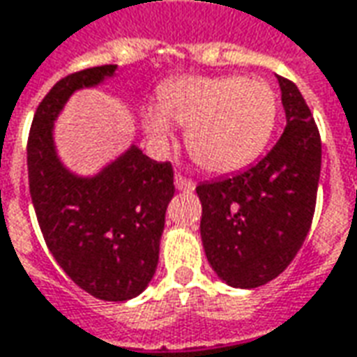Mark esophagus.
<instances>
[{
  "mask_svg": "<svg viewBox=\"0 0 357 357\" xmlns=\"http://www.w3.org/2000/svg\"><path fill=\"white\" fill-rule=\"evenodd\" d=\"M174 183H176V188H178L179 191H193V189H195V183H193L191 179L183 178L181 174H176V176H174Z\"/></svg>",
  "mask_w": 357,
  "mask_h": 357,
  "instance_id": "obj_1",
  "label": "esophagus"
}]
</instances>
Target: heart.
Wrapping results in <instances>:
<instances>
[{"instance_id":"1","label":"heart","mask_w":357,"mask_h":357,"mask_svg":"<svg viewBox=\"0 0 357 357\" xmlns=\"http://www.w3.org/2000/svg\"><path fill=\"white\" fill-rule=\"evenodd\" d=\"M278 96L261 79L183 76L160 89V105L142 113L148 138L166 144L172 123L185 127V144L199 166L213 174L246 168L268 146L278 123Z\"/></svg>"}]
</instances>
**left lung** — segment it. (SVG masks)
<instances>
[{
    "instance_id": "8db88e82",
    "label": "left lung",
    "mask_w": 357,
    "mask_h": 357,
    "mask_svg": "<svg viewBox=\"0 0 357 357\" xmlns=\"http://www.w3.org/2000/svg\"><path fill=\"white\" fill-rule=\"evenodd\" d=\"M278 77L285 128L244 172L197 185L201 240L230 287L254 289L289 266L311 229L321 178V137L299 87Z\"/></svg>"
}]
</instances>
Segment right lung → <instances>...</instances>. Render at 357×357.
Masks as SVG:
<instances>
[{
	"instance_id": "1",
	"label": "right lung",
	"mask_w": 357,
	"mask_h": 357,
	"mask_svg": "<svg viewBox=\"0 0 357 357\" xmlns=\"http://www.w3.org/2000/svg\"><path fill=\"white\" fill-rule=\"evenodd\" d=\"M117 66L62 77L38 105L26 146L29 188L48 250L77 287L97 299L128 301L156 273L166 209L174 197L169 162L132 142L96 174H77L60 158L56 121L79 89L103 86Z\"/></svg>"
}]
</instances>
